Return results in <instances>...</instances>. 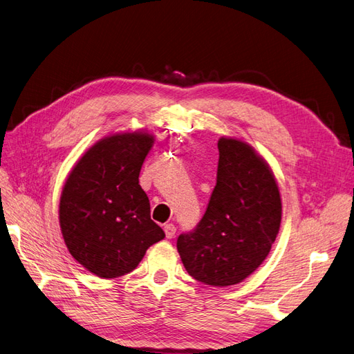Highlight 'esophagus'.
<instances>
[{"label": "esophagus", "instance_id": "esophagus-1", "mask_svg": "<svg viewBox=\"0 0 354 354\" xmlns=\"http://www.w3.org/2000/svg\"><path fill=\"white\" fill-rule=\"evenodd\" d=\"M165 234H166V236L170 239V238H174L175 236V232H176V226L174 225V223H166L165 225Z\"/></svg>", "mask_w": 354, "mask_h": 354}]
</instances>
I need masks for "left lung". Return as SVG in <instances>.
I'll return each mask as SVG.
<instances>
[{"mask_svg": "<svg viewBox=\"0 0 354 354\" xmlns=\"http://www.w3.org/2000/svg\"><path fill=\"white\" fill-rule=\"evenodd\" d=\"M216 187L194 232L176 248L189 275L212 287L248 278L265 261L281 226L282 203L275 175L254 148L236 136L218 141Z\"/></svg>", "mask_w": 354, "mask_h": 354, "instance_id": "left-lung-1", "label": "left lung"}]
</instances>
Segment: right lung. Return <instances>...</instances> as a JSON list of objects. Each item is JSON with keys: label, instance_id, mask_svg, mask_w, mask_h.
<instances>
[{"label": "right lung", "instance_id": "right-lung-1", "mask_svg": "<svg viewBox=\"0 0 354 354\" xmlns=\"http://www.w3.org/2000/svg\"><path fill=\"white\" fill-rule=\"evenodd\" d=\"M154 141V133L144 129L102 136L64 182L59 204L64 244L95 277L129 273L147 248L165 238L150 218V201L138 179Z\"/></svg>", "mask_w": 354, "mask_h": 354}]
</instances>
